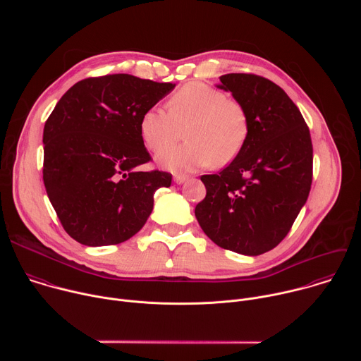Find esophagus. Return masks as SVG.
Instances as JSON below:
<instances>
[{
	"instance_id": "34e87169",
	"label": "esophagus",
	"mask_w": 361,
	"mask_h": 361,
	"mask_svg": "<svg viewBox=\"0 0 361 361\" xmlns=\"http://www.w3.org/2000/svg\"><path fill=\"white\" fill-rule=\"evenodd\" d=\"M187 180H188L187 176H180V174H176V176H174V183H176V184H183V183H185Z\"/></svg>"
}]
</instances>
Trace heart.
<instances>
[{
    "label": "heart",
    "instance_id": "obj_1",
    "mask_svg": "<svg viewBox=\"0 0 361 361\" xmlns=\"http://www.w3.org/2000/svg\"><path fill=\"white\" fill-rule=\"evenodd\" d=\"M170 110L154 106L140 120L145 145L161 151L183 136L189 141L159 154V164L173 173H191L231 164L250 135L247 110L237 99L212 85L188 82L169 101Z\"/></svg>",
    "mask_w": 361,
    "mask_h": 361
}]
</instances>
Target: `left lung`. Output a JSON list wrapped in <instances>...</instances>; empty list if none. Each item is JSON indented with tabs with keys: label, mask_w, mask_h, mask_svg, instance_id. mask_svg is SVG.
Wrapping results in <instances>:
<instances>
[{
	"label": "left lung",
	"mask_w": 361,
	"mask_h": 361,
	"mask_svg": "<svg viewBox=\"0 0 361 361\" xmlns=\"http://www.w3.org/2000/svg\"><path fill=\"white\" fill-rule=\"evenodd\" d=\"M230 91L250 118L240 156L219 174L202 176L207 190L195 219L217 245L244 255L273 250L290 231L313 178L310 131L291 98L254 74H226Z\"/></svg>",
	"instance_id": "left-lung-1"
}]
</instances>
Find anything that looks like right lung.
Listing matches in <instances>:
<instances>
[{
    "mask_svg": "<svg viewBox=\"0 0 361 361\" xmlns=\"http://www.w3.org/2000/svg\"><path fill=\"white\" fill-rule=\"evenodd\" d=\"M130 74L87 78L57 102L44 127L42 178L64 227L80 244H120L137 234L154 192L171 174L138 171L149 161L141 116L174 90Z\"/></svg>",
    "mask_w": 361,
    "mask_h": 361,
    "instance_id": "obj_1",
    "label": "right lung"
}]
</instances>
